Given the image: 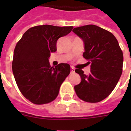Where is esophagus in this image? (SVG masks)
I'll list each match as a JSON object with an SVG mask.
<instances>
[{"label":"esophagus","mask_w":131,"mask_h":131,"mask_svg":"<svg viewBox=\"0 0 131 131\" xmlns=\"http://www.w3.org/2000/svg\"><path fill=\"white\" fill-rule=\"evenodd\" d=\"M70 72H71V74H74V68H73V67H71V69H70Z\"/></svg>","instance_id":"esophagus-1"}]
</instances>
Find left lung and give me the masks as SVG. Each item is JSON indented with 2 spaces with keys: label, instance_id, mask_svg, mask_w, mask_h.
Here are the masks:
<instances>
[{
  "label": "left lung",
  "instance_id": "8db88e82",
  "mask_svg": "<svg viewBox=\"0 0 131 131\" xmlns=\"http://www.w3.org/2000/svg\"><path fill=\"white\" fill-rule=\"evenodd\" d=\"M73 32L83 41V56L91 64L88 75L82 69L75 70L81 81L74 90L83 101H102L112 92L122 74L124 56L118 40L112 33L93 24L74 28Z\"/></svg>",
  "mask_w": 131,
  "mask_h": 131
}]
</instances>
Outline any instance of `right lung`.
I'll return each mask as SVG.
<instances>
[{
  "mask_svg": "<svg viewBox=\"0 0 131 131\" xmlns=\"http://www.w3.org/2000/svg\"><path fill=\"white\" fill-rule=\"evenodd\" d=\"M73 27L40 25L30 28L17 43L13 72L21 94L36 104L53 101L63 81L70 73V65L61 63L51 67L49 57L57 50V41L71 32Z\"/></svg>",
  "mask_w": 131,
  "mask_h": 131,
  "instance_id": "1",
  "label": "right lung"
}]
</instances>
